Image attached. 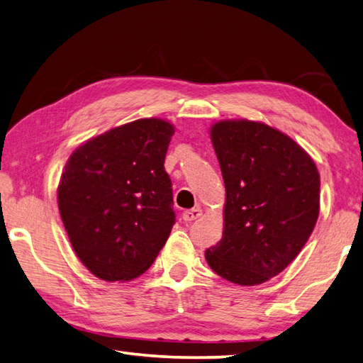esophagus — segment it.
Listing matches in <instances>:
<instances>
[{
    "label": "esophagus",
    "instance_id": "esophagus-1",
    "mask_svg": "<svg viewBox=\"0 0 363 363\" xmlns=\"http://www.w3.org/2000/svg\"><path fill=\"white\" fill-rule=\"evenodd\" d=\"M201 215H203V211L199 209V207H196V209H190V211L184 212V213H182V218H184V221L190 223V221H194V220L201 217Z\"/></svg>",
    "mask_w": 363,
    "mask_h": 363
}]
</instances>
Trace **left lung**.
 Listing matches in <instances>:
<instances>
[{
	"label": "left lung",
	"instance_id": "1",
	"mask_svg": "<svg viewBox=\"0 0 363 363\" xmlns=\"http://www.w3.org/2000/svg\"><path fill=\"white\" fill-rule=\"evenodd\" d=\"M211 138L226 204L223 237L206 260L229 282L262 284L287 268L309 240L320 213L317 165L265 123L218 121Z\"/></svg>",
	"mask_w": 363,
	"mask_h": 363
}]
</instances>
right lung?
<instances>
[{"instance_id": "obj_1", "label": "right lung", "mask_w": 363, "mask_h": 363, "mask_svg": "<svg viewBox=\"0 0 363 363\" xmlns=\"http://www.w3.org/2000/svg\"><path fill=\"white\" fill-rule=\"evenodd\" d=\"M173 134L165 120H135L68 159L57 187L60 218L76 256L99 279H134L164 248L176 221L164 167Z\"/></svg>"}]
</instances>
